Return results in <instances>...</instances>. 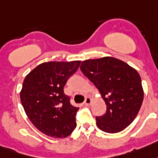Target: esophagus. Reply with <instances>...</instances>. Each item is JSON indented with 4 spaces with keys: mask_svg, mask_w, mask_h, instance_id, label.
<instances>
[{
    "mask_svg": "<svg viewBox=\"0 0 158 158\" xmlns=\"http://www.w3.org/2000/svg\"><path fill=\"white\" fill-rule=\"evenodd\" d=\"M91 103H92V99H91L90 97H86L85 101H84V104L85 105H89Z\"/></svg>",
    "mask_w": 158,
    "mask_h": 158,
    "instance_id": "esophagus-1",
    "label": "esophagus"
}]
</instances>
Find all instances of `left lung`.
<instances>
[{
	"label": "left lung",
	"instance_id": "left-lung-1",
	"mask_svg": "<svg viewBox=\"0 0 158 158\" xmlns=\"http://www.w3.org/2000/svg\"><path fill=\"white\" fill-rule=\"evenodd\" d=\"M80 69L98 89L107 106L105 114L96 117L98 127L107 133H117L131 125L144 98L137 71L114 57L84 60Z\"/></svg>",
	"mask_w": 158,
	"mask_h": 158
}]
</instances>
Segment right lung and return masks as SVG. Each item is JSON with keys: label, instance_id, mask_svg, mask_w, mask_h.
Segmentation results:
<instances>
[{"label": "right lung", "instance_id": "right-lung-1", "mask_svg": "<svg viewBox=\"0 0 158 158\" xmlns=\"http://www.w3.org/2000/svg\"><path fill=\"white\" fill-rule=\"evenodd\" d=\"M80 64V60L45 62L34 68L24 79L21 102L30 121L44 134L65 138L77 127L79 108L71 105L64 87Z\"/></svg>", "mask_w": 158, "mask_h": 158}]
</instances>
